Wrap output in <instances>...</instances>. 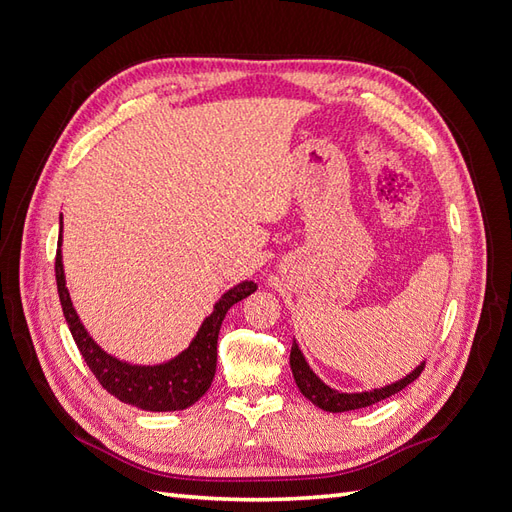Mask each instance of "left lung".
<instances>
[{"label": "left lung", "mask_w": 512, "mask_h": 512, "mask_svg": "<svg viewBox=\"0 0 512 512\" xmlns=\"http://www.w3.org/2000/svg\"><path fill=\"white\" fill-rule=\"evenodd\" d=\"M290 369H292L294 382H297V386H299V391L309 401H312V404H316L318 408L327 410V412H348V410H359V408H367L371 404H378V401L399 393L401 389H406L410 382H414L418 376H421V371L425 369V363L418 365L412 374L401 378L399 382L384 386V389L365 391V393H339V391L329 389V386L324 384L312 369H309L297 344H294L290 350Z\"/></svg>", "instance_id": "obj_1"}]
</instances>
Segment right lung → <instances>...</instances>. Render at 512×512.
<instances>
[{
    "mask_svg": "<svg viewBox=\"0 0 512 512\" xmlns=\"http://www.w3.org/2000/svg\"><path fill=\"white\" fill-rule=\"evenodd\" d=\"M55 280L61 309H64L70 333L79 346L87 367L96 380L123 404L136 406L149 412H170L185 410L194 401H198L207 393V389L215 376V363H218V335L222 320L228 309L237 301L250 297L256 290L254 282H243L228 290L224 297L215 303L213 314L203 322L196 337L192 339L190 348L175 356L173 361L153 367H138L121 363L113 356H108L94 339H91L76 316L70 294L66 288L64 265H61V254L55 256Z\"/></svg>",
    "mask_w": 512,
    "mask_h": 512,
    "instance_id": "add662e5",
    "label": "right lung"
}]
</instances>
